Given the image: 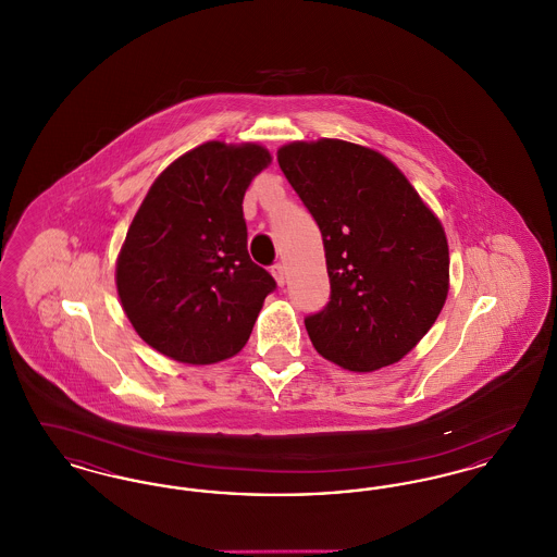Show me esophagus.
I'll list each match as a JSON object with an SVG mask.
<instances>
[{
	"instance_id": "1",
	"label": "esophagus",
	"mask_w": 557,
	"mask_h": 557,
	"mask_svg": "<svg viewBox=\"0 0 557 557\" xmlns=\"http://www.w3.org/2000/svg\"><path fill=\"white\" fill-rule=\"evenodd\" d=\"M271 273H273V277H275V282L280 286L286 284V267H284V263H275V265L271 267Z\"/></svg>"
}]
</instances>
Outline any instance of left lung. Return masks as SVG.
<instances>
[{
    "label": "left lung",
    "mask_w": 557,
    "mask_h": 557,
    "mask_svg": "<svg viewBox=\"0 0 557 557\" xmlns=\"http://www.w3.org/2000/svg\"><path fill=\"white\" fill-rule=\"evenodd\" d=\"M277 162L319 225L330 302L305 318L319 355L350 371L405 357L449 292L441 221L397 166L343 139L294 141Z\"/></svg>",
    "instance_id": "obj_1"
}]
</instances>
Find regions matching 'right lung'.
Segmentation results:
<instances>
[{
	"instance_id": "1",
	"label": "right lung",
	"mask_w": 557,
	"mask_h": 557,
	"mask_svg": "<svg viewBox=\"0 0 557 557\" xmlns=\"http://www.w3.org/2000/svg\"><path fill=\"white\" fill-rule=\"evenodd\" d=\"M271 157L207 141L171 162L133 216L116 290L135 332L182 363H216L250 338L277 288L252 263L242 200Z\"/></svg>"
}]
</instances>
